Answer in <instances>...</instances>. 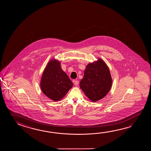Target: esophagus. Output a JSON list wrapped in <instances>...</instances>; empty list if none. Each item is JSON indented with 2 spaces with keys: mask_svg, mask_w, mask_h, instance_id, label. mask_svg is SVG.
I'll use <instances>...</instances> for the list:
<instances>
[{
  "mask_svg": "<svg viewBox=\"0 0 151 151\" xmlns=\"http://www.w3.org/2000/svg\"><path fill=\"white\" fill-rule=\"evenodd\" d=\"M74 84L75 86H77V85H78V84H79V82H78V81H77V80H76V81H74Z\"/></svg>",
  "mask_w": 151,
  "mask_h": 151,
  "instance_id": "esophagus-1",
  "label": "esophagus"
}]
</instances>
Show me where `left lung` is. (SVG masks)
I'll list each match as a JSON object with an SVG mask.
<instances>
[{"label": "left lung", "mask_w": 151, "mask_h": 151, "mask_svg": "<svg viewBox=\"0 0 151 151\" xmlns=\"http://www.w3.org/2000/svg\"><path fill=\"white\" fill-rule=\"evenodd\" d=\"M111 84L112 79L109 67L99 58L97 61L87 65L79 86L91 101L95 102L108 94Z\"/></svg>", "instance_id": "left-lung-1"}]
</instances>
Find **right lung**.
Segmentation results:
<instances>
[{
    "instance_id": "obj_1",
    "label": "right lung",
    "mask_w": 151,
    "mask_h": 151,
    "mask_svg": "<svg viewBox=\"0 0 151 151\" xmlns=\"http://www.w3.org/2000/svg\"><path fill=\"white\" fill-rule=\"evenodd\" d=\"M73 84L67 75L62 70L60 63L52 60L42 73L40 88L43 93L54 101L62 99Z\"/></svg>"
}]
</instances>
